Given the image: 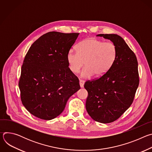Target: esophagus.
<instances>
[{
  "mask_svg": "<svg viewBox=\"0 0 152 152\" xmlns=\"http://www.w3.org/2000/svg\"><path fill=\"white\" fill-rule=\"evenodd\" d=\"M84 83H85V81H84L83 80L79 79V84H80V86L81 88H83V87Z\"/></svg>",
  "mask_w": 152,
  "mask_h": 152,
  "instance_id": "34e87169",
  "label": "esophagus"
}]
</instances>
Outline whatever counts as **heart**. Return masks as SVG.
Returning a JSON list of instances; mask_svg holds the SVG:
<instances>
[{
	"instance_id": "1",
	"label": "heart",
	"mask_w": 152,
	"mask_h": 152,
	"mask_svg": "<svg viewBox=\"0 0 152 152\" xmlns=\"http://www.w3.org/2000/svg\"><path fill=\"white\" fill-rule=\"evenodd\" d=\"M77 52L70 50L67 61L72 72L78 73L80 68L81 76L90 77L94 75L100 77L106 74L113 66L117 56L116 46L111 42H103L95 38H87L79 42Z\"/></svg>"
}]
</instances>
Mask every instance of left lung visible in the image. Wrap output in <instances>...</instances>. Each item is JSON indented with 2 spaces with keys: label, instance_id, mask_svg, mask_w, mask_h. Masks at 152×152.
I'll use <instances>...</instances> for the list:
<instances>
[{
  "label": "left lung",
  "instance_id": "obj_1",
  "mask_svg": "<svg viewBox=\"0 0 152 152\" xmlns=\"http://www.w3.org/2000/svg\"><path fill=\"white\" fill-rule=\"evenodd\" d=\"M117 47V56L106 74L86 81V110L96 121L110 123L118 119L131 106L139 85L138 61L134 52L117 34H99Z\"/></svg>",
  "mask_w": 152,
  "mask_h": 152
}]
</instances>
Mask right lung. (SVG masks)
<instances>
[{"mask_svg": "<svg viewBox=\"0 0 152 152\" xmlns=\"http://www.w3.org/2000/svg\"><path fill=\"white\" fill-rule=\"evenodd\" d=\"M79 33L49 32L30 47L18 81L21 102L33 115L55 118L69 99L80 89L77 77L70 70L67 54Z\"/></svg>", "mask_w": 152, "mask_h": 152, "instance_id": "obj_1", "label": "right lung"}]
</instances>
